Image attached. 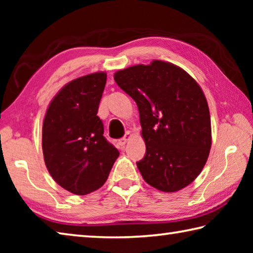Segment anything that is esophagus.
<instances>
[{"mask_svg": "<svg viewBox=\"0 0 253 253\" xmlns=\"http://www.w3.org/2000/svg\"><path fill=\"white\" fill-rule=\"evenodd\" d=\"M131 132L130 131H127L126 132V134H125V136H124L123 137V138H121V139H119L118 140V145H119V146H121V147H124V146H125V145H126V143L128 142V140H129L130 138H131Z\"/></svg>", "mask_w": 253, "mask_h": 253, "instance_id": "34e87169", "label": "esophagus"}]
</instances>
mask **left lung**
Instances as JSON below:
<instances>
[{
	"mask_svg": "<svg viewBox=\"0 0 253 253\" xmlns=\"http://www.w3.org/2000/svg\"><path fill=\"white\" fill-rule=\"evenodd\" d=\"M116 84L135 100L146 154L137 162L143 178L176 192L199 176L211 148V118L199 84L182 68L154 60L119 70Z\"/></svg>",
	"mask_w": 253,
	"mask_h": 253,
	"instance_id": "1",
	"label": "left lung"
}]
</instances>
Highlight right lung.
Returning a JSON list of instances; mask_svg holds the SVG:
<instances>
[{
    "mask_svg": "<svg viewBox=\"0 0 253 253\" xmlns=\"http://www.w3.org/2000/svg\"><path fill=\"white\" fill-rule=\"evenodd\" d=\"M107 75L96 72L70 81L50 102L42 126L46 169L65 190L85 195L108 178L119 156L104 136L97 116Z\"/></svg>",
    "mask_w": 253,
    "mask_h": 253,
    "instance_id": "obj_1",
    "label": "right lung"
}]
</instances>
